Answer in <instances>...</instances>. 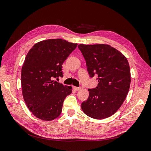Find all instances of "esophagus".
<instances>
[{"label": "esophagus", "mask_w": 151, "mask_h": 151, "mask_svg": "<svg viewBox=\"0 0 151 151\" xmlns=\"http://www.w3.org/2000/svg\"><path fill=\"white\" fill-rule=\"evenodd\" d=\"M73 88L76 90V91H79V90H80L81 89V87H76V86H75V87H73Z\"/></svg>", "instance_id": "1"}]
</instances>
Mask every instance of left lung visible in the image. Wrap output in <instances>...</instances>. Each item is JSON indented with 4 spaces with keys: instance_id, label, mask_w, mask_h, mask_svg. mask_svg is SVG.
<instances>
[{
    "instance_id": "1",
    "label": "left lung",
    "mask_w": 151,
    "mask_h": 151,
    "mask_svg": "<svg viewBox=\"0 0 151 151\" xmlns=\"http://www.w3.org/2000/svg\"><path fill=\"white\" fill-rule=\"evenodd\" d=\"M78 47L86 62L91 78L96 75V88L81 104L84 113L95 119H104L119 109L128 93L130 69L127 58L107 44H80Z\"/></svg>"
}]
</instances>
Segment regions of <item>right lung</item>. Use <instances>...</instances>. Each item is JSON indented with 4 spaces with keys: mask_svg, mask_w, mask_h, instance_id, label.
<instances>
[{
    "mask_svg": "<svg viewBox=\"0 0 151 151\" xmlns=\"http://www.w3.org/2000/svg\"><path fill=\"white\" fill-rule=\"evenodd\" d=\"M77 44L62 39H50L35 44L26 56L21 83L24 100L35 116L50 121L62 112L63 101L72 92L53 80L63 76L62 64Z\"/></svg>",
    "mask_w": 151,
    "mask_h": 151,
    "instance_id": "obj_1",
    "label": "right lung"
}]
</instances>
